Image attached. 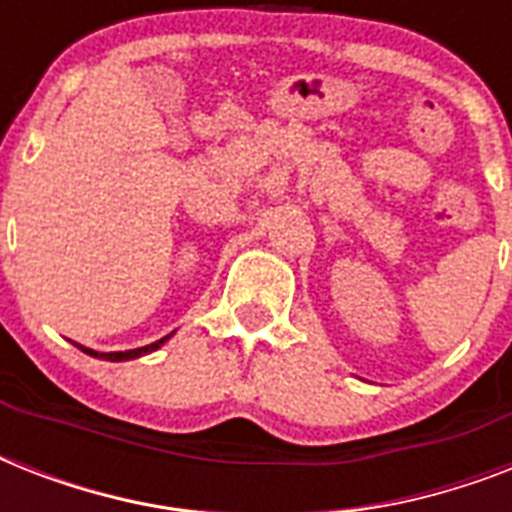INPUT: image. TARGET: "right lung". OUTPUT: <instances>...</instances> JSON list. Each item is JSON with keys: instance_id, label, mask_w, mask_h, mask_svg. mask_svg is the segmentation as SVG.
<instances>
[{"instance_id": "add662e5", "label": "right lung", "mask_w": 512, "mask_h": 512, "mask_svg": "<svg viewBox=\"0 0 512 512\" xmlns=\"http://www.w3.org/2000/svg\"><path fill=\"white\" fill-rule=\"evenodd\" d=\"M164 340H170V337H162V340L151 342V345H143V348H135V350H116V353H98V350L92 348H79L87 353V356H95V358H106V361H130V358H138V356H146V353H151V350H156L159 345H164Z\"/></svg>"}]
</instances>
